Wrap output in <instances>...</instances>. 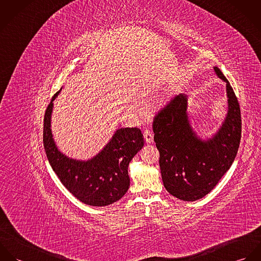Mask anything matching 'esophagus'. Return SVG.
<instances>
[{
	"instance_id": "obj_1",
	"label": "esophagus",
	"mask_w": 261,
	"mask_h": 261,
	"mask_svg": "<svg viewBox=\"0 0 261 261\" xmlns=\"http://www.w3.org/2000/svg\"><path fill=\"white\" fill-rule=\"evenodd\" d=\"M144 138H145V140H146L147 143H151V142H152L153 136H152L151 130H149V128L144 132Z\"/></svg>"
}]
</instances>
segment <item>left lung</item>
<instances>
[{
	"label": "left lung",
	"mask_w": 261,
	"mask_h": 261,
	"mask_svg": "<svg viewBox=\"0 0 261 261\" xmlns=\"http://www.w3.org/2000/svg\"><path fill=\"white\" fill-rule=\"evenodd\" d=\"M214 70L226 82L228 113L212 139L202 141L192 129L184 94L172 98L152 120L164 186L183 201L199 200L214 189L234 162L241 140L238 99L221 70Z\"/></svg>",
	"instance_id": "obj_1"
}]
</instances>
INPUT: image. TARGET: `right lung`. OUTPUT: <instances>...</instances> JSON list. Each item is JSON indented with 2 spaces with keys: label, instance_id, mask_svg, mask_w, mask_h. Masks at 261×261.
Segmentation results:
<instances>
[{
  "label": "right lung",
  "instance_id": "1",
  "mask_svg": "<svg viewBox=\"0 0 261 261\" xmlns=\"http://www.w3.org/2000/svg\"><path fill=\"white\" fill-rule=\"evenodd\" d=\"M44 116L43 145L46 155L59 180L75 198L90 206H108L127 192V168L137 152L144 147V137L138 127L119 128L111 142L93 159L83 162L69 159L58 150L51 133L53 100Z\"/></svg>",
  "mask_w": 261,
  "mask_h": 261
}]
</instances>
